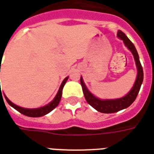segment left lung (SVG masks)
<instances>
[{"instance_id":"8db88e82","label":"left lung","mask_w":154,"mask_h":154,"mask_svg":"<svg viewBox=\"0 0 154 154\" xmlns=\"http://www.w3.org/2000/svg\"><path fill=\"white\" fill-rule=\"evenodd\" d=\"M117 37L123 40L125 45L132 53L134 61H135L137 71H138L134 84L129 92L126 94L125 97L118 98V99H104V100L100 99V98L95 97L93 94L87 89L86 84L84 83L82 77H81V85L82 87L83 94L87 103L93 107L94 109H96L97 111L101 112V113H115V112H118L119 110H124L127 107H129L135 100L136 97L138 96L139 90H140L141 85L143 83V72L142 65L140 63L139 54H138V52L136 50L134 45L133 44L131 41L129 40V38L125 35V33H123L121 30L118 31Z\"/></svg>"}]
</instances>
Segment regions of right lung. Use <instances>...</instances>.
Masks as SVG:
<instances>
[{"label":"right lung","instance_id":"1","mask_svg":"<svg viewBox=\"0 0 154 154\" xmlns=\"http://www.w3.org/2000/svg\"><path fill=\"white\" fill-rule=\"evenodd\" d=\"M0 72H1V65H0ZM67 79H68V77H66V78L63 81V82H62L60 87H59V90H58V91H57L56 97H54V100H52L50 103H48V105H46V106H44L43 107L35 108V109L23 108V107L18 106H16L15 104L12 103L11 101L9 100L7 97H5V100H6V101L8 102V104L11 106H12L14 109H15L17 111L20 112V113L23 114V115L29 116V117H41V116H45V115H47L48 113H49L50 111H52V110H54L55 107L57 106V105H58L59 102H60L61 97H62V94H63V88L65 83L67 82Z\"/></svg>","mask_w":154,"mask_h":154}]
</instances>
